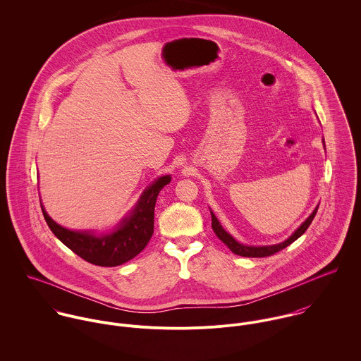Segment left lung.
I'll return each mask as SVG.
<instances>
[{
  "label": "left lung",
  "instance_id": "1",
  "mask_svg": "<svg viewBox=\"0 0 361 361\" xmlns=\"http://www.w3.org/2000/svg\"><path fill=\"white\" fill-rule=\"evenodd\" d=\"M317 209L318 207L312 211V214L310 215L309 218L300 225V228L285 242L279 243V245H274V246H261V247H255V246H245V245H240L239 242H236L222 226L221 224L218 222V219L215 218V215L211 212V226H212V231L215 232V235L219 238L221 242H224L229 250L238 256H242V257H268V256H272L281 250H283L285 247H288L289 245H292L295 240H298L310 226V224L312 222L315 214H317Z\"/></svg>",
  "mask_w": 361,
  "mask_h": 361
}]
</instances>
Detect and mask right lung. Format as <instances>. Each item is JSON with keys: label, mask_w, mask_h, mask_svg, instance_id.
Instances as JSON below:
<instances>
[{"label": "right lung", "mask_w": 361, "mask_h": 361, "mask_svg": "<svg viewBox=\"0 0 361 361\" xmlns=\"http://www.w3.org/2000/svg\"><path fill=\"white\" fill-rule=\"evenodd\" d=\"M171 182L165 175L155 180L142 195L133 212L109 235L94 236L89 232H75L55 224L43 209L44 219L52 233L75 255L102 267H116L136 257L149 243L154 232V207L159 190Z\"/></svg>", "instance_id": "add662e5"}]
</instances>
